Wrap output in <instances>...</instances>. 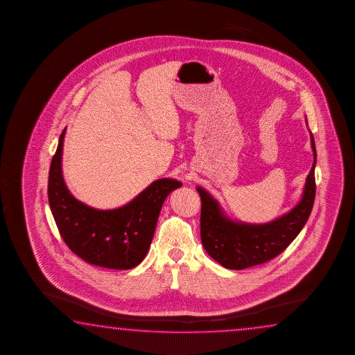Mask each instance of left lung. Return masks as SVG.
I'll return each instance as SVG.
<instances>
[{
	"label": "left lung",
	"instance_id": "8db88e82",
	"mask_svg": "<svg viewBox=\"0 0 355 355\" xmlns=\"http://www.w3.org/2000/svg\"><path fill=\"white\" fill-rule=\"evenodd\" d=\"M313 165L306 176L301 201L292 210L267 223H247L230 218L216 198L202 187L196 190L201 198V241L209 256L229 270H245L265 263L282 253L304 227L315 198L314 168L317 151L311 132Z\"/></svg>",
	"mask_w": 355,
	"mask_h": 355
}]
</instances>
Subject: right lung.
I'll list each match as a JSON object with an SVG mask.
<instances>
[{"instance_id": "1", "label": "right lung", "mask_w": 355, "mask_h": 355, "mask_svg": "<svg viewBox=\"0 0 355 355\" xmlns=\"http://www.w3.org/2000/svg\"><path fill=\"white\" fill-rule=\"evenodd\" d=\"M62 132L49 176V202L67 246L90 265L110 270H130L145 259L162 204L182 184L159 179L124 206L99 210L83 204L68 190L62 174Z\"/></svg>"}]
</instances>
